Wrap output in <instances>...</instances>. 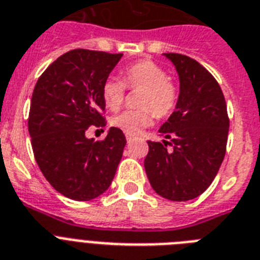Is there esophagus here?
Instances as JSON below:
<instances>
[{
    "mask_svg": "<svg viewBox=\"0 0 260 260\" xmlns=\"http://www.w3.org/2000/svg\"><path fill=\"white\" fill-rule=\"evenodd\" d=\"M125 137H126V141H128V143H131V141H132L135 139V137L132 136V135H125Z\"/></svg>",
    "mask_w": 260,
    "mask_h": 260,
    "instance_id": "34e87169",
    "label": "esophagus"
}]
</instances>
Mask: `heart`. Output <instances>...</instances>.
<instances>
[{
  "label": "heart",
  "instance_id": "1",
  "mask_svg": "<svg viewBox=\"0 0 260 260\" xmlns=\"http://www.w3.org/2000/svg\"><path fill=\"white\" fill-rule=\"evenodd\" d=\"M123 80L108 76L102 86V96L110 110H119L125 96V85L131 88H143L139 106L140 110H126L111 120L113 126L126 135H139L152 125L154 115L165 117L171 115L178 103L180 89L168 78L167 70L149 59L135 62L124 67Z\"/></svg>",
  "mask_w": 260,
  "mask_h": 260
}]
</instances>
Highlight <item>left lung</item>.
<instances>
[{
    "label": "left lung",
    "instance_id": "left-lung-1",
    "mask_svg": "<svg viewBox=\"0 0 260 260\" xmlns=\"http://www.w3.org/2000/svg\"><path fill=\"white\" fill-rule=\"evenodd\" d=\"M164 55L177 70L180 96L158 129L165 140L148 141L144 168L158 196L181 202L201 196L215 178L226 153L230 121L223 92L208 70L182 54Z\"/></svg>",
    "mask_w": 260,
    "mask_h": 260
}]
</instances>
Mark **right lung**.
<instances>
[{"label": "right lung", "mask_w": 260, "mask_h": 260, "mask_svg": "<svg viewBox=\"0 0 260 260\" xmlns=\"http://www.w3.org/2000/svg\"><path fill=\"white\" fill-rule=\"evenodd\" d=\"M123 54L76 49L39 76L29 113V134L39 169L56 191L75 201L99 197L110 187L126 140L111 126L106 139H87L104 126L102 86Z\"/></svg>", "instance_id": "right-lung-1"}]
</instances>
